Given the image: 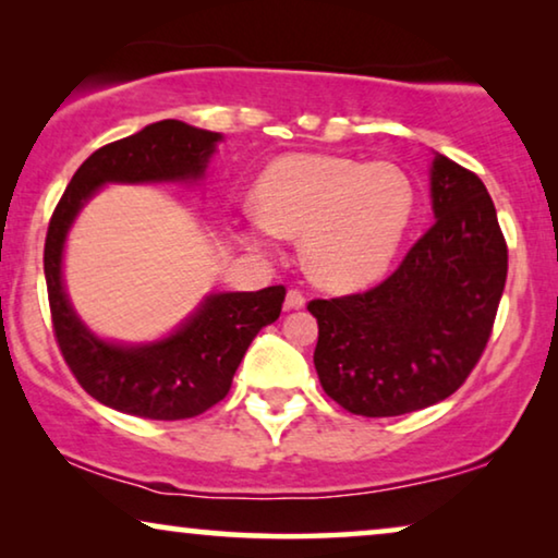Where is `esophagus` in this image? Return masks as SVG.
<instances>
[{
  "instance_id": "obj_1",
  "label": "esophagus",
  "mask_w": 558,
  "mask_h": 558,
  "mask_svg": "<svg viewBox=\"0 0 558 558\" xmlns=\"http://www.w3.org/2000/svg\"><path fill=\"white\" fill-rule=\"evenodd\" d=\"M304 302H307V296H304V294L300 292V289H289L284 307H287V310H302Z\"/></svg>"
}]
</instances>
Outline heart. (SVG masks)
<instances>
[{
    "label": "heart",
    "instance_id": "1",
    "mask_svg": "<svg viewBox=\"0 0 558 558\" xmlns=\"http://www.w3.org/2000/svg\"><path fill=\"white\" fill-rule=\"evenodd\" d=\"M256 216L239 226L258 254L277 235H302V262L330 289L378 279L407 233L414 190L388 162L361 165L330 155H289L266 167L254 187Z\"/></svg>",
    "mask_w": 558,
    "mask_h": 558
}]
</instances>
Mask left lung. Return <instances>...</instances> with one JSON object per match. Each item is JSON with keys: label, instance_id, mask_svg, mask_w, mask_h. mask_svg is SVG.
Returning a JSON list of instances; mask_svg holds the SVG:
<instances>
[{"label": "left lung", "instance_id": "8db88e82", "mask_svg": "<svg viewBox=\"0 0 558 558\" xmlns=\"http://www.w3.org/2000/svg\"><path fill=\"white\" fill-rule=\"evenodd\" d=\"M434 223L368 292L312 300L315 368L350 414L399 416L445 401L475 368L506 289L508 246L487 187L432 162Z\"/></svg>", "mask_w": 558, "mask_h": 558}]
</instances>
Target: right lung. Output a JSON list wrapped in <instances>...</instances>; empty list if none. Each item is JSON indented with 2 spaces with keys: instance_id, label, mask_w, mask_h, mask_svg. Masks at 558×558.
<instances>
[{
  "instance_id": "add662e5",
  "label": "right lung",
  "mask_w": 558,
  "mask_h": 558,
  "mask_svg": "<svg viewBox=\"0 0 558 558\" xmlns=\"http://www.w3.org/2000/svg\"><path fill=\"white\" fill-rule=\"evenodd\" d=\"M220 142L178 119L144 126L96 149L52 213L45 235V281L52 332L68 368L86 393L124 414L159 422L193 418L231 391L233 373L258 330L279 317L284 287L205 296L170 338L149 345H117L96 338L75 315L63 289V246L75 216L106 182H195Z\"/></svg>"
}]
</instances>
